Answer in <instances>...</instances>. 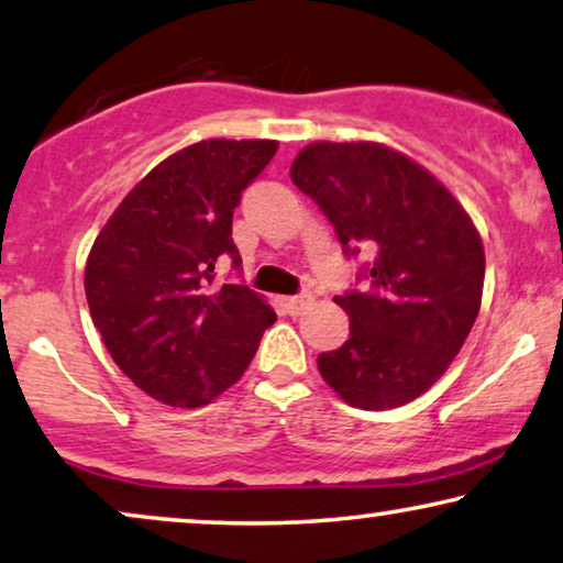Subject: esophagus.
<instances>
[{
    "instance_id": "esophagus-1",
    "label": "esophagus",
    "mask_w": 563,
    "mask_h": 563,
    "mask_svg": "<svg viewBox=\"0 0 563 563\" xmlns=\"http://www.w3.org/2000/svg\"><path fill=\"white\" fill-rule=\"evenodd\" d=\"M308 303H311V296H308V292H300V296L285 298V308H288L290 316H298Z\"/></svg>"
}]
</instances>
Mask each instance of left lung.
Returning <instances> with one entry per match:
<instances>
[{
  "label": "left lung",
  "mask_w": 563,
  "mask_h": 563,
  "mask_svg": "<svg viewBox=\"0 0 563 563\" xmlns=\"http://www.w3.org/2000/svg\"><path fill=\"white\" fill-rule=\"evenodd\" d=\"M290 178L319 203L354 257L375 250L357 278L369 290L334 296L350 339L319 354L331 390L354 408L418 398L446 372L482 303L485 250L470 213L429 170L377 142H313Z\"/></svg>",
  "instance_id": "1"
}]
</instances>
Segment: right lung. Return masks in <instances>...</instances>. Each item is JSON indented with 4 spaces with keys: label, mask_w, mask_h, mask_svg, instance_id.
<instances>
[{
    "label": "right lung",
    "mask_w": 563,
    "mask_h": 563,
    "mask_svg": "<svg viewBox=\"0 0 563 563\" xmlns=\"http://www.w3.org/2000/svg\"><path fill=\"white\" fill-rule=\"evenodd\" d=\"M273 140H203L165 157L117 206L86 260V300L109 354L140 390L199 408L234 385L275 311L219 260L242 257L232 217L273 161Z\"/></svg>",
    "instance_id": "add662e5"
}]
</instances>
